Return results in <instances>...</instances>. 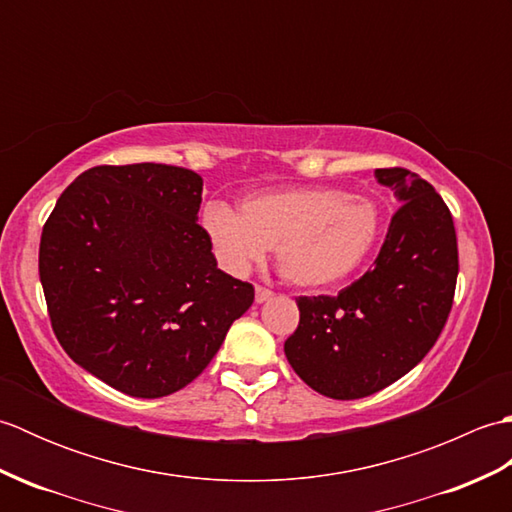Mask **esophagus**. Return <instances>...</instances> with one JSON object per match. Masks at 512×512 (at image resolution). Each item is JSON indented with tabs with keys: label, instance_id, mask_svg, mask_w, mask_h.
Listing matches in <instances>:
<instances>
[{
	"label": "esophagus",
	"instance_id": "34e87169",
	"mask_svg": "<svg viewBox=\"0 0 512 512\" xmlns=\"http://www.w3.org/2000/svg\"><path fill=\"white\" fill-rule=\"evenodd\" d=\"M268 299H273V290H268V288H264V286H257V288H255V301H257V303H264V301H268Z\"/></svg>",
	"mask_w": 512,
	"mask_h": 512
}]
</instances>
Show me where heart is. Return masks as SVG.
Here are the masks:
<instances>
[{
	"mask_svg": "<svg viewBox=\"0 0 512 512\" xmlns=\"http://www.w3.org/2000/svg\"><path fill=\"white\" fill-rule=\"evenodd\" d=\"M380 209L336 187H292L250 195L242 211L211 202L202 228L215 257L246 275L275 248L277 268L299 288L334 286L356 273L380 235Z\"/></svg>",
	"mask_w": 512,
	"mask_h": 512,
	"instance_id": "heart-1",
	"label": "heart"
}]
</instances>
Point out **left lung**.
I'll use <instances>...</instances> for the list:
<instances>
[{
  "label": "left lung",
  "mask_w": 512,
  "mask_h": 512,
  "mask_svg": "<svg viewBox=\"0 0 512 512\" xmlns=\"http://www.w3.org/2000/svg\"><path fill=\"white\" fill-rule=\"evenodd\" d=\"M398 198L374 268L339 295L299 297L284 352L303 383L334 400L372 396L436 345L458 281L449 206L418 173L376 169Z\"/></svg>",
  "instance_id": "8db88e82"
}]
</instances>
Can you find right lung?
I'll use <instances>...</instances> for the list:
<instances>
[{"label":"right lung","instance_id":"1","mask_svg":"<svg viewBox=\"0 0 512 512\" xmlns=\"http://www.w3.org/2000/svg\"><path fill=\"white\" fill-rule=\"evenodd\" d=\"M202 178L138 162L83 171L43 224L39 279L76 365L136 398L198 378L255 288L217 268L198 224Z\"/></svg>","mask_w":512,"mask_h":512}]
</instances>
